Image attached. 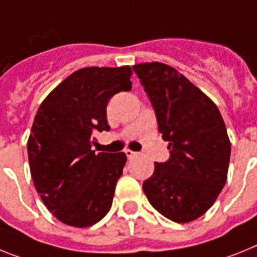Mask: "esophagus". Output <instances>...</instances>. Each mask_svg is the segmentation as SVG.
I'll use <instances>...</instances> for the list:
<instances>
[{"instance_id":"34e87169","label":"esophagus","mask_w":257,"mask_h":257,"mask_svg":"<svg viewBox=\"0 0 257 257\" xmlns=\"http://www.w3.org/2000/svg\"><path fill=\"white\" fill-rule=\"evenodd\" d=\"M125 155L128 159H132L133 156L137 155V153H136V151H132V150H125Z\"/></svg>"}]
</instances>
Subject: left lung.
I'll return each instance as SVG.
<instances>
[{"instance_id": "left-lung-1", "label": "left lung", "mask_w": 257, "mask_h": 257, "mask_svg": "<svg viewBox=\"0 0 257 257\" xmlns=\"http://www.w3.org/2000/svg\"><path fill=\"white\" fill-rule=\"evenodd\" d=\"M155 111L169 159L155 163L142 187L156 211L190 222L206 213L226 182L230 141L217 106L173 67L133 66Z\"/></svg>"}]
</instances>
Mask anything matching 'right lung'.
<instances>
[{"mask_svg":"<svg viewBox=\"0 0 257 257\" xmlns=\"http://www.w3.org/2000/svg\"><path fill=\"white\" fill-rule=\"evenodd\" d=\"M129 66L88 67L61 82L39 107L28 138V160L36 190L63 224H97L112 206L122 175L124 153L91 150L93 133L110 131L107 103L131 90Z\"/></svg>","mask_w":257,"mask_h":257,"instance_id":"obj_1","label":"right lung"}]
</instances>
